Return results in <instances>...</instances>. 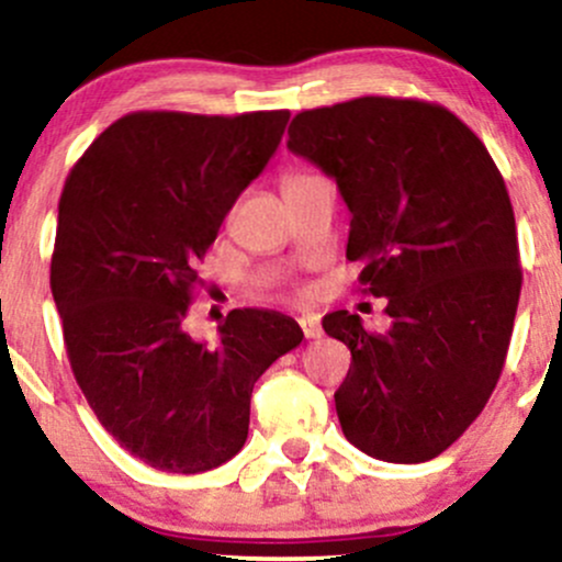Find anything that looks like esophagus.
<instances>
[{"mask_svg":"<svg viewBox=\"0 0 562 562\" xmlns=\"http://www.w3.org/2000/svg\"><path fill=\"white\" fill-rule=\"evenodd\" d=\"M300 326H302V331H305L307 339H321L323 336V326H321L318 315H302Z\"/></svg>","mask_w":562,"mask_h":562,"instance_id":"esophagus-1","label":"esophagus"}]
</instances>
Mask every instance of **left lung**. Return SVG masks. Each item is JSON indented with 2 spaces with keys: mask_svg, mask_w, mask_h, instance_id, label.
I'll return each mask as SVG.
<instances>
[{
  "mask_svg": "<svg viewBox=\"0 0 562 562\" xmlns=\"http://www.w3.org/2000/svg\"><path fill=\"white\" fill-rule=\"evenodd\" d=\"M286 147L334 178L362 292L386 296V334L360 315L323 318L352 366L336 415L358 450L426 463L492 397L520 296L513 204L481 138L441 104L360 97L305 110Z\"/></svg>",
  "mask_w": 562,
  "mask_h": 562,
  "instance_id": "1",
  "label": "left lung"
}]
</instances>
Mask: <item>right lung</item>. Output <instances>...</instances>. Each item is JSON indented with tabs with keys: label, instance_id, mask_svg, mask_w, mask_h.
<instances>
[{
	"label": "right lung",
	"instance_id": "1",
	"mask_svg": "<svg viewBox=\"0 0 562 562\" xmlns=\"http://www.w3.org/2000/svg\"><path fill=\"white\" fill-rule=\"evenodd\" d=\"M289 110L131 112L72 165L52 296L72 375L123 450L204 473L247 441L255 381L305 339L276 310H231L217 345L187 334L196 260L279 149Z\"/></svg>",
	"mask_w": 562,
	"mask_h": 562
}]
</instances>
